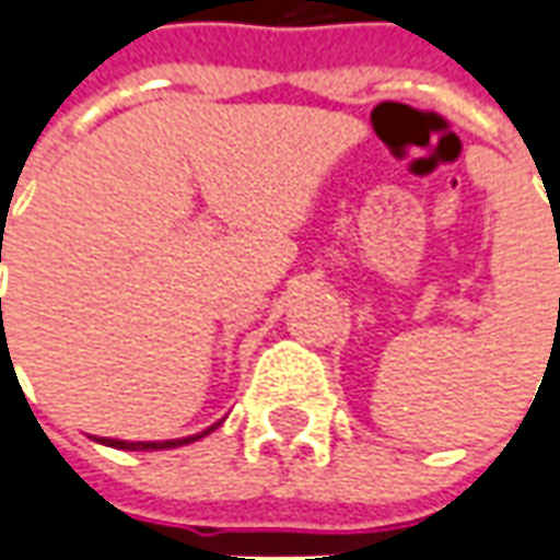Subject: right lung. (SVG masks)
Instances as JSON below:
<instances>
[{
  "instance_id": "add662e5",
  "label": "right lung",
  "mask_w": 560,
  "mask_h": 560,
  "mask_svg": "<svg viewBox=\"0 0 560 560\" xmlns=\"http://www.w3.org/2000/svg\"><path fill=\"white\" fill-rule=\"evenodd\" d=\"M211 429H217V425H211ZM208 429V432H211ZM208 432H201V435H208ZM201 435H196V439H201ZM196 439H177V441H116V439H101L104 444H109V447H125V451H162V447H180V444H186V441H196Z\"/></svg>"
}]
</instances>
